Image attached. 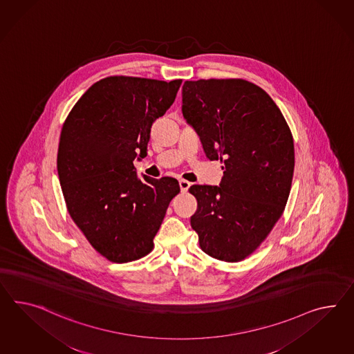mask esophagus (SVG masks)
<instances>
[{"label":"esophagus","instance_id":"1","mask_svg":"<svg viewBox=\"0 0 354 354\" xmlns=\"http://www.w3.org/2000/svg\"><path fill=\"white\" fill-rule=\"evenodd\" d=\"M191 183L186 180H180V187H181L182 192H186V191L190 189Z\"/></svg>","mask_w":354,"mask_h":354}]
</instances>
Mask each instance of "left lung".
Returning a JSON list of instances; mask_svg holds the SVG:
<instances>
[{"mask_svg": "<svg viewBox=\"0 0 354 354\" xmlns=\"http://www.w3.org/2000/svg\"><path fill=\"white\" fill-rule=\"evenodd\" d=\"M182 113L209 160H221L219 186L192 185L191 227L204 253L225 262L253 254L280 219L290 194L294 141L272 99L252 82L186 81Z\"/></svg>", "mask_w": 354, "mask_h": 354, "instance_id": "8db88e82", "label": "left lung"}]
</instances>
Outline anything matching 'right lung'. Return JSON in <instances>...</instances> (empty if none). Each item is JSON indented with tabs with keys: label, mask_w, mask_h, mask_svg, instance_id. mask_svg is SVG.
I'll return each mask as SVG.
<instances>
[{
	"label": "right lung",
	"mask_w": 354,
	"mask_h": 354,
	"mask_svg": "<svg viewBox=\"0 0 354 354\" xmlns=\"http://www.w3.org/2000/svg\"><path fill=\"white\" fill-rule=\"evenodd\" d=\"M182 80L113 75L84 92L64 122L57 174L66 209L96 252L114 263L137 261L154 248L176 178H137L151 126L171 108Z\"/></svg>",
	"instance_id": "add662e5"
}]
</instances>
